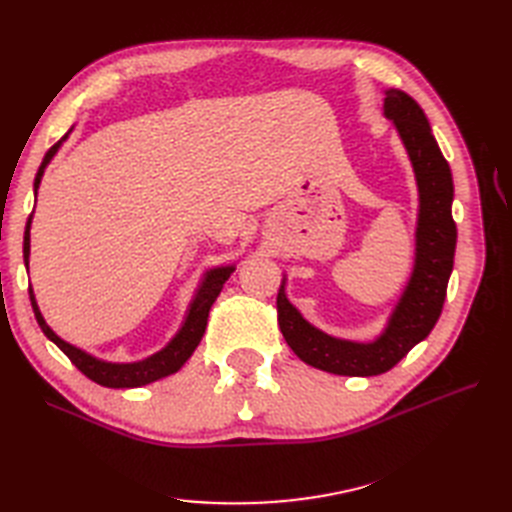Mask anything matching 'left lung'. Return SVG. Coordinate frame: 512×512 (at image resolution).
Listing matches in <instances>:
<instances>
[{"label":"left lung","instance_id":"1","mask_svg":"<svg viewBox=\"0 0 512 512\" xmlns=\"http://www.w3.org/2000/svg\"><path fill=\"white\" fill-rule=\"evenodd\" d=\"M384 117L404 145L418 192L414 267L386 327L374 342H352L320 331L286 297V275L277 292V322L292 352L307 365L337 376H380L436 327L453 273L457 226L453 222V175L423 108L401 89H386Z\"/></svg>","mask_w":512,"mask_h":512}]
</instances>
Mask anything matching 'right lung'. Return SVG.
<instances>
[{"label":"right lung","mask_w":512,"mask_h":512,"mask_svg":"<svg viewBox=\"0 0 512 512\" xmlns=\"http://www.w3.org/2000/svg\"><path fill=\"white\" fill-rule=\"evenodd\" d=\"M70 132H72V128L64 134L61 141H57L49 151H46V156H44L38 173H36V179H34V194L36 196H38V188H40V181H42L46 166H49V162L55 158V153L59 151L61 145H64ZM32 220H34V213L29 215L27 226H25V237H23V260H25L27 269H29V247H32V239H29L32 237L29 235V230H32ZM235 269H237L235 265H226V267H213V269L205 271L203 282H200V286L194 294V299L188 309V316H185L177 335L170 339V342L160 352L147 356V359H143V361H134V363L104 361V359H98V356H94V354L76 348L74 344L66 342V339H61L49 327V324H46L40 307H38L32 284H29V301H32L34 314H36V320L40 324L42 333L49 337L51 342L61 352H64L89 380H94L102 386H108V389H136V386H145V384H151L156 380H162L166 376H173L175 371H179L183 367V363L190 359L192 352L200 344V339H203V335H205L209 309L215 303V299H218V294L222 292V286L226 284V280Z\"/></svg>","instance_id":"add662e5"}]
</instances>
